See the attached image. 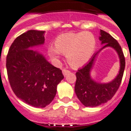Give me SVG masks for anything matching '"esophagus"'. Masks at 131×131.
Returning <instances> with one entry per match:
<instances>
[{
    "instance_id": "34e87169",
    "label": "esophagus",
    "mask_w": 131,
    "mask_h": 131,
    "mask_svg": "<svg viewBox=\"0 0 131 131\" xmlns=\"http://www.w3.org/2000/svg\"><path fill=\"white\" fill-rule=\"evenodd\" d=\"M62 72H63V75H64V77H66V75H68V73H69L70 71H69V70H68L63 69V71H62Z\"/></svg>"
}]
</instances>
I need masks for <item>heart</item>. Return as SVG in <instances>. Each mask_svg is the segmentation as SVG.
Segmentation results:
<instances>
[{
  "instance_id": "b5f03b06",
  "label": "heart",
  "mask_w": 131,
  "mask_h": 131,
  "mask_svg": "<svg viewBox=\"0 0 131 131\" xmlns=\"http://www.w3.org/2000/svg\"><path fill=\"white\" fill-rule=\"evenodd\" d=\"M55 45L48 47L51 58L59 59L61 54H66L68 63L73 68H80L92 57L97 46V40L94 34L89 31L66 33L56 38Z\"/></svg>"
}]
</instances>
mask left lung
<instances>
[{
    "mask_svg": "<svg viewBox=\"0 0 131 131\" xmlns=\"http://www.w3.org/2000/svg\"><path fill=\"white\" fill-rule=\"evenodd\" d=\"M99 40L101 45H103V47L93 54L89 61L76 72L75 93L80 102L86 107H97L110 101L119 89L125 69V58L119 42L103 30H100ZM107 47H111L116 51L119 56L120 68L114 80L107 83H98L92 78L90 72L99 52Z\"/></svg>",
    "mask_w": 131,
    "mask_h": 131,
    "instance_id": "1",
    "label": "left lung"
}]
</instances>
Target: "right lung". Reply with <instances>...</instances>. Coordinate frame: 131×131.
<instances>
[{
  "mask_svg": "<svg viewBox=\"0 0 131 131\" xmlns=\"http://www.w3.org/2000/svg\"><path fill=\"white\" fill-rule=\"evenodd\" d=\"M45 31L30 30L17 37L8 51L6 68L13 92L25 103L45 107L56 94L64 77L43 54L32 49L45 43Z\"/></svg>",
  "mask_w": 131,
  "mask_h": 131,
  "instance_id": "1",
  "label": "right lung"
}]
</instances>
